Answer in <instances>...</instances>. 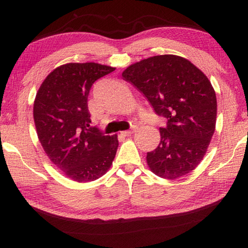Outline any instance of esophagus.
Returning a JSON list of instances; mask_svg holds the SVG:
<instances>
[{"mask_svg":"<svg viewBox=\"0 0 248 248\" xmlns=\"http://www.w3.org/2000/svg\"><path fill=\"white\" fill-rule=\"evenodd\" d=\"M133 132H134V129H131V130H128V131H123V132H121L120 134L123 136H129L131 134H133Z\"/></svg>","mask_w":248,"mask_h":248,"instance_id":"obj_1","label":"esophagus"}]
</instances>
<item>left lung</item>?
Instances as JSON below:
<instances>
[{
    "label": "left lung",
    "mask_w": 248,
    "mask_h": 248,
    "mask_svg": "<svg viewBox=\"0 0 248 248\" xmlns=\"http://www.w3.org/2000/svg\"><path fill=\"white\" fill-rule=\"evenodd\" d=\"M123 78L138 88L157 115L167 119L161 141L147 152L156 176L177 179L202 161L217 124V94L204 73L184 57L165 54L130 65Z\"/></svg>",
    "instance_id": "1"
}]
</instances>
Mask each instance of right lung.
Wrapping results in <instances>:
<instances>
[{"mask_svg": "<svg viewBox=\"0 0 248 248\" xmlns=\"http://www.w3.org/2000/svg\"><path fill=\"white\" fill-rule=\"evenodd\" d=\"M115 70L97 62H68L49 73L36 93L34 121L41 146L67 178L89 182L112 166L117 134L92 128L87 98L98 78Z\"/></svg>", "mask_w": 248, "mask_h": 248, "instance_id": "right-lung-1", "label": "right lung"}]
</instances>
